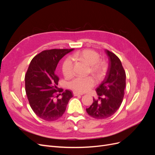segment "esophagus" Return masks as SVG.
I'll list each match as a JSON object with an SVG mask.
<instances>
[{"label": "esophagus", "instance_id": "1", "mask_svg": "<svg viewBox=\"0 0 155 155\" xmlns=\"http://www.w3.org/2000/svg\"><path fill=\"white\" fill-rule=\"evenodd\" d=\"M73 94H74V96H81L82 94H79V93H78V92H73Z\"/></svg>", "mask_w": 155, "mask_h": 155}]
</instances>
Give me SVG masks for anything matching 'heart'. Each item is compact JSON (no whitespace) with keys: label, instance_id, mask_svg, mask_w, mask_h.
Listing matches in <instances>:
<instances>
[{"label":"heart","instance_id":"1","mask_svg":"<svg viewBox=\"0 0 155 155\" xmlns=\"http://www.w3.org/2000/svg\"><path fill=\"white\" fill-rule=\"evenodd\" d=\"M72 57L89 64V73H92L98 79H101L105 74L104 64L100 61V55L96 51L89 49L83 50L74 53ZM62 72L66 78L72 76L74 73L73 62L71 58H65L61 65ZM96 79L92 76L81 78L76 77L68 83V88L75 92H85L96 85Z\"/></svg>","mask_w":155,"mask_h":155}]
</instances>
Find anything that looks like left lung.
<instances>
[{
  "instance_id": "8db88e82",
  "label": "left lung",
  "mask_w": 155,
  "mask_h": 155,
  "mask_svg": "<svg viewBox=\"0 0 155 155\" xmlns=\"http://www.w3.org/2000/svg\"><path fill=\"white\" fill-rule=\"evenodd\" d=\"M109 59V69L104 81L97 88L98 98L86 109L89 116L96 119H105L119 109L124 97L126 85L125 70L118 56L105 50Z\"/></svg>"
}]
</instances>
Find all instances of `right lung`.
Instances as JSON below:
<instances>
[{"label": "right lung", "mask_w": 155, "mask_h": 155, "mask_svg": "<svg viewBox=\"0 0 155 155\" xmlns=\"http://www.w3.org/2000/svg\"><path fill=\"white\" fill-rule=\"evenodd\" d=\"M74 50H46L32 59L25 75V90L35 114L45 121L61 117L73 95L71 91L57 90L59 77L55 74L57 65L64 55ZM61 95V97H59Z\"/></svg>", "instance_id": "1"}]
</instances>
